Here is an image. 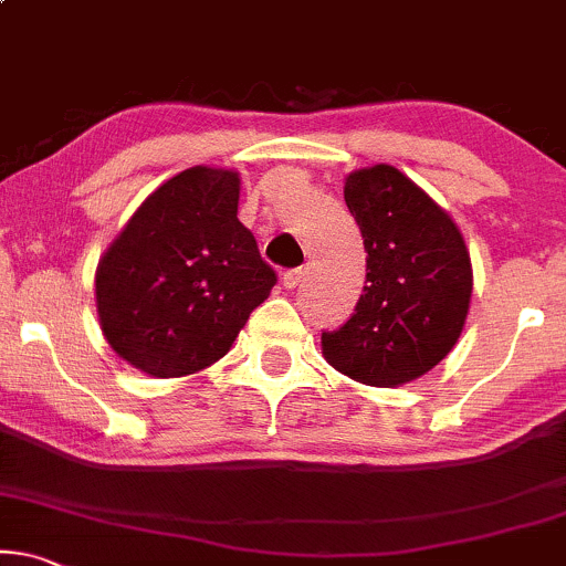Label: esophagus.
Instances as JSON below:
<instances>
[{"label": "esophagus", "mask_w": 566, "mask_h": 566, "mask_svg": "<svg viewBox=\"0 0 566 566\" xmlns=\"http://www.w3.org/2000/svg\"><path fill=\"white\" fill-rule=\"evenodd\" d=\"M303 279H305V269H290V271H284V276H282L284 290H295V287H300V282H303Z\"/></svg>", "instance_id": "1"}]
</instances>
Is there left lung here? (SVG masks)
Segmentation results:
<instances>
[{
	"label": "left lung",
	"instance_id": "obj_1",
	"mask_svg": "<svg viewBox=\"0 0 566 566\" xmlns=\"http://www.w3.org/2000/svg\"><path fill=\"white\" fill-rule=\"evenodd\" d=\"M344 201L365 240L367 287L352 318L321 336L323 357L365 386H403L461 338L473 292L469 248L453 217L394 165L349 172Z\"/></svg>",
	"mask_w": 566,
	"mask_h": 566
}]
</instances>
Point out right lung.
<instances>
[{"instance_id": "right-lung-1", "label": "right lung", "mask_w": 566, "mask_h": 566, "mask_svg": "<svg viewBox=\"0 0 566 566\" xmlns=\"http://www.w3.org/2000/svg\"><path fill=\"white\" fill-rule=\"evenodd\" d=\"M240 176L196 165L142 201L97 261L105 342L153 378H184L230 352L276 284L238 220Z\"/></svg>"}]
</instances>
